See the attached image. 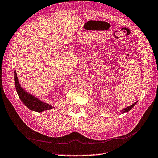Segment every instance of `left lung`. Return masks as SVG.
<instances>
[{"mask_svg":"<svg viewBox=\"0 0 158 158\" xmlns=\"http://www.w3.org/2000/svg\"><path fill=\"white\" fill-rule=\"evenodd\" d=\"M137 103V102H135V103H133V105H131V106H128V107H127V108H125V109H123L122 110V111L121 112L123 113H126V112H128V111H129L135 105V104Z\"/></svg>","mask_w":158,"mask_h":158,"instance_id":"left-lung-1","label":"left lung"}]
</instances>
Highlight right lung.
I'll list each match as a JSON object with an SVG mask.
<instances>
[{
    "label": "right lung",
    "mask_w": 158,
    "mask_h": 158,
    "mask_svg": "<svg viewBox=\"0 0 158 158\" xmlns=\"http://www.w3.org/2000/svg\"><path fill=\"white\" fill-rule=\"evenodd\" d=\"M14 78L15 87H16V90L19 95V97L20 98L21 101L23 102L24 105L28 109L38 113H41L42 111L49 110L53 108L52 106L49 105V104L42 102L35 97L27 92L23 88H22L19 83L16 71H15L14 73Z\"/></svg>",
    "instance_id": "obj_1"
}]
</instances>
